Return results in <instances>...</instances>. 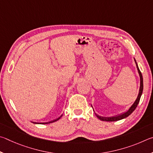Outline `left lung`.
<instances>
[{"label": "left lung", "instance_id": "8db88e82", "mask_svg": "<svg viewBox=\"0 0 153 153\" xmlns=\"http://www.w3.org/2000/svg\"><path fill=\"white\" fill-rule=\"evenodd\" d=\"M134 61L136 64V68H137L139 76H140V89H139V93H138V95L137 98H136V101H134V103L132 104V105L130 107L129 109L127 111L124 112V113H122L121 114L117 115V116H112V117H102L100 116H98V115L95 114L96 116H97L99 119L100 120H102V121H106V122H115V121H118V120H122L126 117L128 116H129L132 113V112L135 110V109L137 107L138 104L140 101L142 93H143V75H142V73L140 70H139V68L138 66V64L136 63V60L134 59Z\"/></svg>", "mask_w": 153, "mask_h": 153}]
</instances>
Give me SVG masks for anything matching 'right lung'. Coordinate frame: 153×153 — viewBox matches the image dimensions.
Returning a JSON list of instances; mask_svg holds the SVG:
<instances>
[{
    "instance_id": "add662e5",
    "label": "right lung",
    "mask_w": 153,
    "mask_h": 153,
    "mask_svg": "<svg viewBox=\"0 0 153 153\" xmlns=\"http://www.w3.org/2000/svg\"><path fill=\"white\" fill-rule=\"evenodd\" d=\"M62 116V114L60 117H58L57 119H56V120H52V121H50V122H44V123H38V122H33V124H50V123L54 122H56V121H57V120H58L59 119H60V117H61Z\"/></svg>"
}]
</instances>
